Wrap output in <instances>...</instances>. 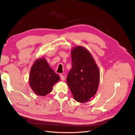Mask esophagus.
<instances>
[{"mask_svg":"<svg viewBox=\"0 0 135 135\" xmlns=\"http://www.w3.org/2000/svg\"><path fill=\"white\" fill-rule=\"evenodd\" d=\"M60 79H61V80H62V81H64V80H65V77H64V76L63 75H60Z\"/></svg>","mask_w":135,"mask_h":135,"instance_id":"1","label":"esophagus"}]
</instances>
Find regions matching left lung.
<instances>
[{
    "mask_svg": "<svg viewBox=\"0 0 135 135\" xmlns=\"http://www.w3.org/2000/svg\"><path fill=\"white\" fill-rule=\"evenodd\" d=\"M72 67L67 77V83L76 101L85 103L97 92L100 72L91 53L78 46L71 51Z\"/></svg>",
    "mask_w": 135,
    "mask_h": 135,
    "instance_id": "8db88e82",
    "label": "left lung"
}]
</instances>
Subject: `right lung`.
I'll use <instances>...</instances> for the list:
<instances>
[{
    "label": "right lung",
    "instance_id": "1",
    "mask_svg": "<svg viewBox=\"0 0 135 135\" xmlns=\"http://www.w3.org/2000/svg\"><path fill=\"white\" fill-rule=\"evenodd\" d=\"M60 80L44 58L38 59L31 68L29 83L32 91L38 96H46L50 93L54 85Z\"/></svg>",
    "mask_w": 135,
    "mask_h": 135
}]
</instances>
